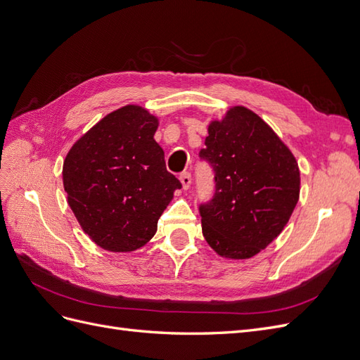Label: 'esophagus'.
Instances as JSON below:
<instances>
[{
  "label": "esophagus",
  "mask_w": 360,
  "mask_h": 360,
  "mask_svg": "<svg viewBox=\"0 0 360 360\" xmlns=\"http://www.w3.org/2000/svg\"><path fill=\"white\" fill-rule=\"evenodd\" d=\"M180 181H181V186L184 191H188L191 188V183H192V177L189 172H184L180 176Z\"/></svg>",
  "instance_id": "obj_1"
}]
</instances>
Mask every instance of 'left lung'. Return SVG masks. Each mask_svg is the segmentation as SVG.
<instances>
[{
	"mask_svg": "<svg viewBox=\"0 0 360 360\" xmlns=\"http://www.w3.org/2000/svg\"><path fill=\"white\" fill-rule=\"evenodd\" d=\"M200 156L214 169V198L200 207L205 242L217 255L248 259L284 230L300 195V169L263 118L236 105L207 127Z\"/></svg>",
	"mask_w": 360,
	"mask_h": 360,
	"instance_id": "left-lung-1",
	"label": "left lung"
}]
</instances>
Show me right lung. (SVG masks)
<instances>
[{
	"label": "right lung",
	"instance_id": "1",
	"mask_svg": "<svg viewBox=\"0 0 360 360\" xmlns=\"http://www.w3.org/2000/svg\"><path fill=\"white\" fill-rule=\"evenodd\" d=\"M158 126L144 106H122L86 130L64 159L63 186L76 221L110 252L147 245L181 188L155 141Z\"/></svg>",
	"mask_w": 360,
	"mask_h": 360
}]
</instances>
